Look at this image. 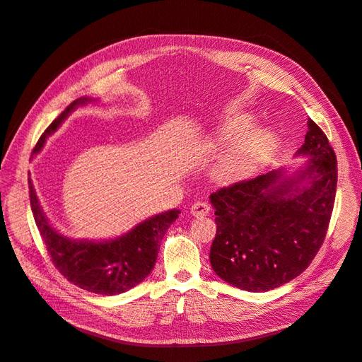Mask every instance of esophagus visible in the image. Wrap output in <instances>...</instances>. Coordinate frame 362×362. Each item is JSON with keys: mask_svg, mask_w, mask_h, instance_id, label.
<instances>
[{"mask_svg": "<svg viewBox=\"0 0 362 362\" xmlns=\"http://www.w3.org/2000/svg\"><path fill=\"white\" fill-rule=\"evenodd\" d=\"M190 213H192V216H194V217L208 216V213H210V205H208L206 202L198 201V202H194V204L192 205Z\"/></svg>", "mask_w": 362, "mask_h": 362, "instance_id": "34e87169", "label": "esophagus"}]
</instances>
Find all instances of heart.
Listing matches in <instances>:
<instances>
[{"label":"heart","instance_id":"1","mask_svg":"<svg viewBox=\"0 0 362 362\" xmlns=\"http://www.w3.org/2000/svg\"><path fill=\"white\" fill-rule=\"evenodd\" d=\"M254 119L238 113L229 116L218 129L214 144H233L214 168V177L221 182H237L254 177L269 163L275 149V136L267 128L250 129Z\"/></svg>","mask_w":362,"mask_h":362}]
</instances>
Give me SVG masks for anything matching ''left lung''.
Masks as SVG:
<instances>
[{
	"instance_id": "obj_1",
	"label": "left lung",
	"mask_w": 362,
	"mask_h": 362,
	"mask_svg": "<svg viewBox=\"0 0 362 362\" xmlns=\"http://www.w3.org/2000/svg\"><path fill=\"white\" fill-rule=\"evenodd\" d=\"M296 156L310 158L293 177L278 169L210 194L217 225L210 262L237 288L261 293L284 286L323 245L335 202L337 157L313 119Z\"/></svg>"
}]
</instances>
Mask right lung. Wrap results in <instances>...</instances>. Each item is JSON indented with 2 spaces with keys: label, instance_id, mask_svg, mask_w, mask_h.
Wrapping results in <instances>:
<instances>
[{
  "label": "right lung",
  "instance_id": "1",
  "mask_svg": "<svg viewBox=\"0 0 362 362\" xmlns=\"http://www.w3.org/2000/svg\"><path fill=\"white\" fill-rule=\"evenodd\" d=\"M92 101L90 98H80L69 104L66 110L40 136L33 154H37L47 137L60 127L71 112ZM28 189L31 211L54 266L74 286L104 296L125 293L149 275L156 266L160 242L180 214L177 208L156 214L134 226L127 234L105 242L71 240L62 235L49 223L42 210L31 178H28Z\"/></svg>",
  "mask_w": 362,
  "mask_h": 362
}]
</instances>
